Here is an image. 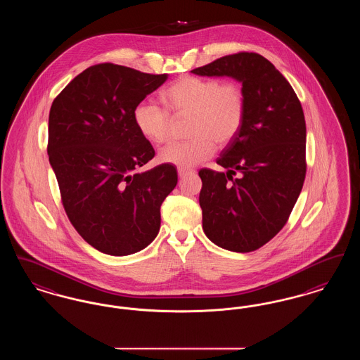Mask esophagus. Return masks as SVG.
<instances>
[{"label": "esophagus", "instance_id": "1", "mask_svg": "<svg viewBox=\"0 0 360 360\" xmlns=\"http://www.w3.org/2000/svg\"><path fill=\"white\" fill-rule=\"evenodd\" d=\"M191 170H188V169H178V175H179V178H184V176H186L188 174H190Z\"/></svg>", "mask_w": 360, "mask_h": 360}]
</instances>
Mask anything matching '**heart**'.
I'll return each instance as SVG.
<instances>
[{"label":"heart","instance_id":"1","mask_svg":"<svg viewBox=\"0 0 360 360\" xmlns=\"http://www.w3.org/2000/svg\"><path fill=\"white\" fill-rule=\"evenodd\" d=\"M165 108L141 103L134 110L140 135L156 146L169 141L172 117L188 119L190 139L172 143L159 153L162 163L190 169L210 158L217 147L228 146L239 135L247 113V98L235 81L185 75L175 79L162 93Z\"/></svg>","mask_w":360,"mask_h":360}]
</instances>
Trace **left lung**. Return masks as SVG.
Returning <instances> with one entry per match:
<instances>
[{"label": "left lung", "mask_w": 360, "mask_h": 360, "mask_svg": "<svg viewBox=\"0 0 360 360\" xmlns=\"http://www.w3.org/2000/svg\"><path fill=\"white\" fill-rule=\"evenodd\" d=\"M191 72L232 77L245 93L244 125L216 160L228 172H198L200 206L204 232L214 244L233 252L255 251L288 223L304 186L302 106L288 79L257 52L225 55Z\"/></svg>", "instance_id": "8db88e82"}]
</instances>
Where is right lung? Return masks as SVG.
Here are the masks:
<instances>
[{"mask_svg":"<svg viewBox=\"0 0 360 360\" xmlns=\"http://www.w3.org/2000/svg\"><path fill=\"white\" fill-rule=\"evenodd\" d=\"M115 63L90 66L53 100L47 153L70 223L113 257L146 248L160 228V206L176 186L172 165L140 172L155 156L134 110L167 79Z\"/></svg>","mask_w":360,"mask_h":360,"instance_id":"obj_1","label":"right lung"}]
</instances>
